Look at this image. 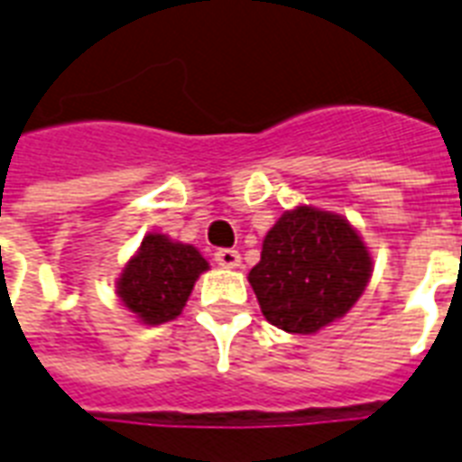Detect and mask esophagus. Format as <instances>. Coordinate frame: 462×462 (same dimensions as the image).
I'll return each mask as SVG.
<instances>
[{"instance_id":"esophagus-1","label":"esophagus","mask_w":462,"mask_h":462,"mask_svg":"<svg viewBox=\"0 0 462 462\" xmlns=\"http://www.w3.org/2000/svg\"><path fill=\"white\" fill-rule=\"evenodd\" d=\"M216 263L223 268H237L242 263V256L235 249H217L216 252Z\"/></svg>"}]
</instances>
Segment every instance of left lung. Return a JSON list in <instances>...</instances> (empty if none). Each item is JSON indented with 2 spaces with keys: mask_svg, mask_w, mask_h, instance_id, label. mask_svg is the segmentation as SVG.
I'll use <instances>...</instances> for the list:
<instances>
[{
  "mask_svg": "<svg viewBox=\"0 0 462 462\" xmlns=\"http://www.w3.org/2000/svg\"><path fill=\"white\" fill-rule=\"evenodd\" d=\"M372 271V252L347 217L300 203L266 232L249 285L268 323L311 336L357 304Z\"/></svg>",
  "mask_w": 462,
  "mask_h": 462,
  "instance_id": "1",
  "label": "left lung"
}]
</instances>
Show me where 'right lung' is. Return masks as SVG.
Wrapping results in <instances>:
<instances>
[{"label":"right lung","mask_w":462,"mask_h":462,"mask_svg":"<svg viewBox=\"0 0 462 462\" xmlns=\"http://www.w3.org/2000/svg\"><path fill=\"white\" fill-rule=\"evenodd\" d=\"M208 261L194 245H184L162 232L143 237L117 278V297L126 311L143 326H160L177 319Z\"/></svg>","instance_id":"obj_1"}]
</instances>
